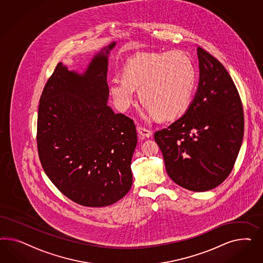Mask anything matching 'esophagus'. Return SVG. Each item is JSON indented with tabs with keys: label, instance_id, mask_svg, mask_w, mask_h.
<instances>
[{
	"label": "esophagus",
	"instance_id": "obj_1",
	"mask_svg": "<svg viewBox=\"0 0 263 263\" xmlns=\"http://www.w3.org/2000/svg\"><path fill=\"white\" fill-rule=\"evenodd\" d=\"M137 131H138V134L141 136V137H143V138H149L152 135L151 130L143 127V126H139V127L137 128Z\"/></svg>",
	"mask_w": 263,
	"mask_h": 263
}]
</instances>
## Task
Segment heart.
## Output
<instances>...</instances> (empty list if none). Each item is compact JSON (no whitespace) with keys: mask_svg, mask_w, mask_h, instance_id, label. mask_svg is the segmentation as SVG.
<instances>
[{"mask_svg":"<svg viewBox=\"0 0 263 263\" xmlns=\"http://www.w3.org/2000/svg\"><path fill=\"white\" fill-rule=\"evenodd\" d=\"M123 79L110 83V95L120 111H127L139 89L142 103L152 117L168 120L180 116L191 102L197 82V68L183 51L141 53L123 66Z\"/></svg>","mask_w":263,"mask_h":263,"instance_id":"1","label":"heart"}]
</instances>
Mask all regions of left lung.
<instances>
[{"label":"left lung","instance_id":"left-lung-1","mask_svg":"<svg viewBox=\"0 0 263 263\" xmlns=\"http://www.w3.org/2000/svg\"><path fill=\"white\" fill-rule=\"evenodd\" d=\"M198 89L183 116L154 134L167 175L190 191L211 190L232 171L244 135L240 96L223 64L201 47Z\"/></svg>","mask_w":263,"mask_h":263}]
</instances>
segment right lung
Segmentation results:
<instances>
[{"label":"right lung","mask_w":263,"mask_h":263,"mask_svg":"<svg viewBox=\"0 0 263 263\" xmlns=\"http://www.w3.org/2000/svg\"><path fill=\"white\" fill-rule=\"evenodd\" d=\"M112 41L83 72L58 64L40 97L37 148L45 174L74 202L111 205L131 189L137 145L133 120L108 105Z\"/></svg>","instance_id":"obj_1"}]
</instances>
